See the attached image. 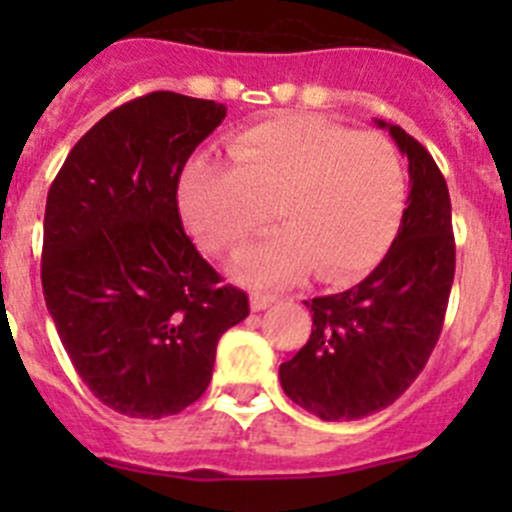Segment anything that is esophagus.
Wrapping results in <instances>:
<instances>
[{
    "label": "esophagus",
    "mask_w": 512,
    "mask_h": 512,
    "mask_svg": "<svg viewBox=\"0 0 512 512\" xmlns=\"http://www.w3.org/2000/svg\"><path fill=\"white\" fill-rule=\"evenodd\" d=\"M277 297L275 294H265V292H252L250 294V309L252 312H262V309H267L270 304H275Z\"/></svg>",
    "instance_id": "34e87169"
}]
</instances>
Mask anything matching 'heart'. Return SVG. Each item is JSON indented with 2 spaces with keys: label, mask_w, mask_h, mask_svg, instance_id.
I'll list each match as a JSON object with an SVG mask.
<instances>
[{
  "label": "heart",
  "mask_w": 512,
  "mask_h": 512,
  "mask_svg": "<svg viewBox=\"0 0 512 512\" xmlns=\"http://www.w3.org/2000/svg\"><path fill=\"white\" fill-rule=\"evenodd\" d=\"M230 165L195 160L180 210L210 252L240 247L272 218L285 227L237 257V275L280 285L314 267L339 282L374 265L406 208V168L381 133H354L319 116H280L227 143Z\"/></svg>",
  "instance_id": "b5f03b06"
}]
</instances>
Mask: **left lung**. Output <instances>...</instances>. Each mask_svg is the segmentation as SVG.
<instances>
[{"mask_svg":"<svg viewBox=\"0 0 512 512\" xmlns=\"http://www.w3.org/2000/svg\"><path fill=\"white\" fill-rule=\"evenodd\" d=\"M409 158L399 232L366 280L314 297L312 334L280 366L282 389L322 421H354L394 404L441 337L456 272L448 185L431 153L401 126L376 121Z\"/></svg>","mask_w":512,"mask_h":512,"instance_id":"1","label":"left lung"}]
</instances>
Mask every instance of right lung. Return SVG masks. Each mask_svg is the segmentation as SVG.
<instances>
[{
    "instance_id": "1",
    "label": "right lung",
    "mask_w": 512,
    "mask_h": 512,
    "mask_svg": "<svg viewBox=\"0 0 512 512\" xmlns=\"http://www.w3.org/2000/svg\"><path fill=\"white\" fill-rule=\"evenodd\" d=\"M225 113L173 91L133 98L71 148L49 188L46 309L81 381L123 416H173L198 401L220 337L250 314L178 213L180 173Z\"/></svg>"
}]
</instances>
